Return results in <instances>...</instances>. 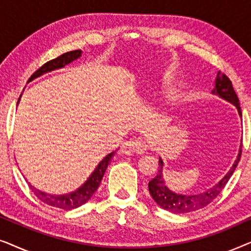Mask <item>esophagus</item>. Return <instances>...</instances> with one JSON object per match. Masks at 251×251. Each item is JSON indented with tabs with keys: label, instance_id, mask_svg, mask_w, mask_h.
<instances>
[{
	"label": "esophagus",
	"instance_id": "1",
	"mask_svg": "<svg viewBox=\"0 0 251 251\" xmlns=\"http://www.w3.org/2000/svg\"><path fill=\"white\" fill-rule=\"evenodd\" d=\"M147 150V145L144 140L139 138H133L126 140L122 144L121 151L125 154H133V153H144Z\"/></svg>",
	"mask_w": 251,
	"mask_h": 251
}]
</instances>
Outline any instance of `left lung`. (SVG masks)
I'll list each match as a JSON object with an SVG mask.
<instances>
[{
    "label": "left lung",
    "mask_w": 251,
    "mask_h": 251,
    "mask_svg": "<svg viewBox=\"0 0 251 251\" xmlns=\"http://www.w3.org/2000/svg\"><path fill=\"white\" fill-rule=\"evenodd\" d=\"M211 94L217 95L219 97L225 99L228 102H231L238 108L239 115L242 116L241 107H240L239 98L236 96L234 89H233L232 82L229 78L226 76L224 73H222L221 71L217 73L215 80V89L211 91ZM242 144L240 145L239 154L236 156V160L233 163L231 169L228 170V173L222 178V180H219L215 186H212L209 190L204 191L203 193L199 194H192V195H184V194H178L175 192L170 191L169 188L166 186L163 179V161L160 157L159 160V173L149 183V191L151 197L153 198V200L160 205L161 208L166 209V210L174 212V214H185V212L195 211L199 209L204 208L205 205H208L211 201H214L216 198L218 197V194L221 193L223 188L225 187V185L227 184L229 178L234 173L236 166H238L240 159H241V152H242Z\"/></svg>",
    "instance_id": "left-lung-1"
}]
</instances>
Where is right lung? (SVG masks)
Segmentation results:
<instances>
[{"label":"right lung","mask_w":251,"mask_h":251,"mask_svg":"<svg viewBox=\"0 0 251 251\" xmlns=\"http://www.w3.org/2000/svg\"><path fill=\"white\" fill-rule=\"evenodd\" d=\"M81 53H82L81 50L70 51V52L63 53L61 56L48 61V63L44 64L43 66H41L39 70H37L35 73L29 77L28 82L33 81L34 78L39 77L41 75L48 73V72L65 67L66 65L72 63V61L76 60L77 58H80ZM20 97H22V96H20ZM114 154H115V151L114 152L107 154V155H106L104 159L99 162L98 166L96 167L94 173L90 175V177H89L87 180H85V183L82 185V186L78 187L76 191L71 192V193L61 194V195L49 194V193H44L42 191H39L37 188L32 186L29 183L28 185L30 190L33 191V193L37 197V199H40V200L44 202V203L52 205V207H56V208L64 209V210H72V209L81 207L82 204H84L85 202L90 200L92 195L95 194V192L97 191L99 185H100V181L102 179V177H104L105 171L107 169L108 164L111 162L112 157L114 156Z\"/></svg>","instance_id":"1"}]
</instances>
